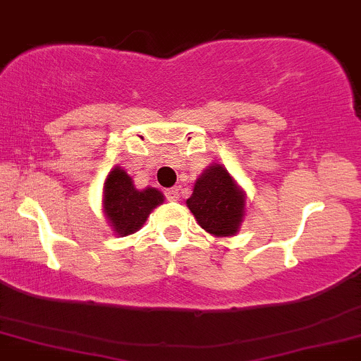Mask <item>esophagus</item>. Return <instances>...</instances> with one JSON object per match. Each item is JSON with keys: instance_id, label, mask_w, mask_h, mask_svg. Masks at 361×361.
I'll return each mask as SVG.
<instances>
[{"instance_id": "1", "label": "esophagus", "mask_w": 361, "mask_h": 361, "mask_svg": "<svg viewBox=\"0 0 361 361\" xmlns=\"http://www.w3.org/2000/svg\"><path fill=\"white\" fill-rule=\"evenodd\" d=\"M164 195H166V200H169V202L180 200V188L173 186V188H168L166 192H164Z\"/></svg>"}]
</instances>
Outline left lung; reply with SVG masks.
<instances>
[{
	"mask_svg": "<svg viewBox=\"0 0 361 361\" xmlns=\"http://www.w3.org/2000/svg\"><path fill=\"white\" fill-rule=\"evenodd\" d=\"M186 205L198 224L214 235H233L243 222L244 195L219 164L198 178Z\"/></svg>",
	"mask_w": 361,
	"mask_h": 361,
	"instance_id": "obj_1",
	"label": "left lung"
}]
</instances>
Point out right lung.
<instances>
[{
    "instance_id": "add662e5",
    "label": "right lung",
    "mask_w": 361,
    "mask_h": 361,
    "mask_svg": "<svg viewBox=\"0 0 361 361\" xmlns=\"http://www.w3.org/2000/svg\"><path fill=\"white\" fill-rule=\"evenodd\" d=\"M163 202V193L156 188L139 192L132 185V178L123 169L115 168L105 181V214L118 235H128L140 229L147 215Z\"/></svg>"
}]
</instances>
